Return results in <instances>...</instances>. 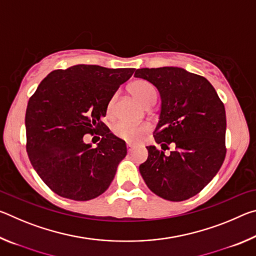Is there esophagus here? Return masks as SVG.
I'll return each mask as SVG.
<instances>
[{"label": "esophagus", "mask_w": 256, "mask_h": 256, "mask_svg": "<svg viewBox=\"0 0 256 256\" xmlns=\"http://www.w3.org/2000/svg\"><path fill=\"white\" fill-rule=\"evenodd\" d=\"M126 148H128V152H131L132 149H133V144H130V142H128V144H126Z\"/></svg>", "instance_id": "34e87169"}]
</instances>
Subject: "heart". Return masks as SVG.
<instances>
[{"instance_id": "1", "label": "heart", "mask_w": 256, "mask_h": 256, "mask_svg": "<svg viewBox=\"0 0 256 256\" xmlns=\"http://www.w3.org/2000/svg\"><path fill=\"white\" fill-rule=\"evenodd\" d=\"M128 92L136 100L144 107H150L156 100V89L150 82L146 80H136L128 86ZM116 96H112L107 105V115L112 116L114 110ZM149 128L146 125H133L125 122H120L114 125L112 131L116 136L128 142H138L144 138Z\"/></svg>"}]
</instances>
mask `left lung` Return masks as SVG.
Wrapping results in <instances>:
<instances>
[{
  "label": "left lung",
  "instance_id": "1",
  "mask_svg": "<svg viewBox=\"0 0 256 256\" xmlns=\"http://www.w3.org/2000/svg\"><path fill=\"white\" fill-rule=\"evenodd\" d=\"M136 78L152 84L160 94L154 146L138 170L148 188L168 201H184L216 175L226 156V112L206 78L177 66L138 68Z\"/></svg>",
  "mask_w": 256,
  "mask_h": 256
}]
</instances>
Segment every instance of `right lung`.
Instances as JSON below:
<instances>
[{
    "label": "right lung",
    "mask_w": 256,
    "mask_h": 256,
    "mask_svg": "<svg viewBox=\"0 0 256 256\" xmlns=\"http://www.w3.org/2000/svg\"><path fill=\"white\" fill-rule=\"evenodd\" d=\"M134 71L78 64L50 72L29 99L26 133L30 162L60 196L92 200L114 180L126 144L100 120L110 99ZM94 132L103 136L96 148L83 140Z\"/></svg>",
    "instance_id": "1"
}]
</instances>
